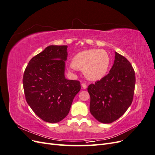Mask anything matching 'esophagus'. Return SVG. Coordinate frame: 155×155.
<instances>
[{
    "instance_id": "esophagus-1",
    "label": "esophagus",
    "mask_w": 155,
    "mask_h": 155,
    "mask_svg": "<svg viewBox=\"0 0 155 155\" xmlns=\"http://www.w3.org/2000/svg\"><path fill=\"white\" fill-rule=\"evenodd\" d=\"M81 87H82L84 89H86V88H87V84H86V83H83L81 84Z\"/></svg>"
}]
</instances>
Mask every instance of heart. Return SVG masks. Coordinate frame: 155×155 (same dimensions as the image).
<instances>
[{"instance_id": "heart-1", "label": "heart", "mask_w": 155, "mask_h": 155, "mask_svg": "<svg viewBox=\"0 0 155 155\" xmlns=\"http://www.w3.org/2000/svg\"><path fill=\"white\" fill-rule=\"evenodd\" d=\"M109 63V56L107 51L100 49H91L78 53L69 67L72 70H83L87 79L96 81L106 74Z\"/></svg>"}]
</instances>
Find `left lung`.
<instances>
[{"instance_id":"left-lung-1","label":"left lung","mask_w":155,"mask_h":155,"mask_svg":"<svg viewBox=\"0 0 155 155\" xmlns=\"http://www.w3.org/2000/svg\"><path fill=\"white\" fill-rule=\"evenodd\" d=\"M136 78L130 63L115 52L107 76L88 87L91 114L101 123L110 124L122 116L132 104Z\"/></svg>"}]
</instances>
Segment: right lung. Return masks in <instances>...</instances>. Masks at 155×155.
<instances>
[{"mask_svg":"<svg viewBox=\"0 0 155 155\" xmlns=\"http://www.w3.org/2000/svg\"><path fill=\"white\" fill-rule=\"evenodd\" d=\"M67 45H51L32 58L25 69L22 83L28 104L46 122L58 123L70 111L80 82L64 76Z\"/></svg>","mask_w":155,"mask_h":155,"instance_id":"1","label":"right lung"}]
</instances>
